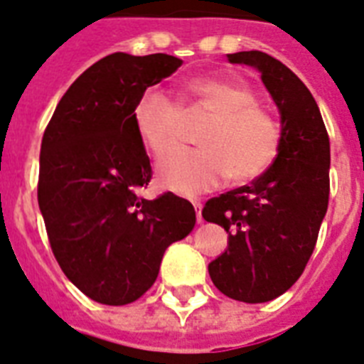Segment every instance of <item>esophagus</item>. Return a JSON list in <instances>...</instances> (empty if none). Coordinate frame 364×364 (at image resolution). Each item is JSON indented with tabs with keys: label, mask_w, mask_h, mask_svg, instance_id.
Wrapping results in <instances>:
<instances>
[{
	"label": "esophagus",
	"mask_w": 364,
	"mask_h": 364,
	"mask_svg": "<svg viewBox=\"0 0 364 364\" xmlns=\"http://www.w3.org/2000/svg\"><path fill=\"white\" fill-rule=\"evenodd\" d=\"M193 205H194V208H196V217H198V223H202V204L194 200Z\"/></svg>",
	"instance_id": "esophagus-1"
}]
</instances>
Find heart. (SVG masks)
Masks as SVG:
<instances>
[{
  "mask_svg": "<svg viewBox=\"0 0 364 364\" xmlns=\"http://www.w3.org/2000/svg\"><path fill=\"white\" fill-rule=\"evenodd\" d=\"M191 111L213 115L200 134L198 151L171 154L183 141V113L160 90H147L134 105V126L141 143L166 159L159 168L164 188L198 196L221 187L228 177L253 181L270 170L282 147V126L259 105L253 88L234 79H194L183 88Z\"/></svg>",
  "mask_w": 364,
  "mask_h": 364,
  "instance_id": "heart-1",
  "label": "heart"
}]
</instances>
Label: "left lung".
Returning a JSON list of instances; mask_svg holds the SVG:
<instances>
[{"label": "left lung", "mask_w": 364, "mask_h": 364, "mask_svg": "<svg viewBox=\"0 0 364 364\" xmlns=\"http://www.w3.org/2000/svg\"><path fill=\"white\" fill-rule=\"evenodd\" d=\"M228 62L260 71L282 115V147L251 185L205 202L202 217L228 232L208 270L228 299L259 304L293 287L314 253L328 205L331 143L316 100L287 65L260 50L228 54Z\"/></svg>", "instance_id": "left-lung-1"}]
</instances>
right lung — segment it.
I'll return each instance as SVG.
<instances>
[{"mask_svg":"<svg viewBox=\"0 0 364 364\" xmlns=\"http://www.w3.org/2000/svg\"><path fill=\"white\" fill-rule=\"evenodd\" d=\"M181 64L162 53L105 56L68 88L43 134L37 200L48 242L68 279L100 304L139 299L168 245L196 223L188 200L136 194L153 170L134 105Z\"/></svg>","mask_w":364,"mask_h":364,"instance_id":"add662e5","label":"right lung"}]
</instances>
